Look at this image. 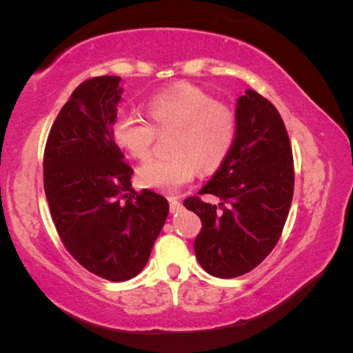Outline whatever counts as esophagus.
Instances as JSON below:
<instances>
[{"instance_id": "esophagus-1", "label": "esophagus", "mask_w": 353, "mask_h": 353, "mask_svg": "<svg viewBox=\"0 0 353 353\" xmlns=\"http://www.w3.org/2000/svg\"><path fill=\"white\" fill-rule=\"evenodd\" d=\"M168 201H170V210H171V213H177V212L182 210V204L176 198H170Z\"/></svg>"}]
</instances>
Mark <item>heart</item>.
I'll list each match as a JSON object with an SVG mask.
<instances>
[{
	"label": "heart",
	"mask_w": 353,
	"mask_h": 353,
	"mask_svg": "<svg viewBox=\"0 0 353 353\" xmlns=\"http://www.w3.org/2000/svg\"><path fill=\"white\" fill-rule=\"evenodd\" d=\"M145 109L149 123L119 110L113 118L112 135L134 159L145 160L157 135L171 134L166 145L170 157L151 159L137 170V179L146 188L174 193L193 181L196 168H218L235 143L234 109L191 83H177L152 94Z\"/></svg>",
	"instance_id": "b5f03b06"
}]
</instances>
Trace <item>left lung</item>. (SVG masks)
Returning <instances> with one entry per match:
<instances>
[{"mask_svg":"<svg viewBox=\"0 0 353 353\" xmlns=\"http://www.w3.org/2000/svg\"><path fill=\"white\" fill-rule=\"evenodd\" d=\"M294 193V162L285 123L270 101L246 90L236 104V137L229 155L198 194L183 201L202 221L196 259L214 277L252 271L282 235Z\"/></svg>","mask_w":353,"mask_h":353,"instance_id":"obj_1","label":"left lung"}]
</instances>
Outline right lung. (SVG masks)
I'll use <instances>...</instances> for the list:
<instances>
[{
	"label": "right lung",
	"mask_w": 353,
	"mask_h": 353,
	"mask_svg": "<svg viewBox=\"0 0 353 353\" xmlns=\"http://www.w3.org/2000/svg\"><path fill=\"white\" fill-rule=\"evenodd\" d=\"M121 77L83 81L48 135L43 185L52 223L73 259L110 282L146 266L168 216V201L132 188L134 170L113 140Z\"/></svg>",
	"instance_id": "add662e5"
}]
</instances>
